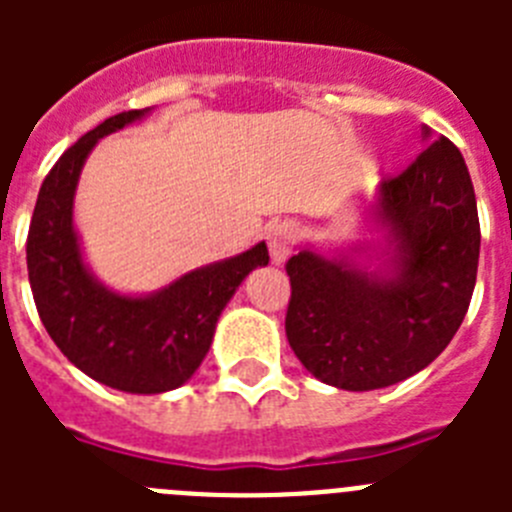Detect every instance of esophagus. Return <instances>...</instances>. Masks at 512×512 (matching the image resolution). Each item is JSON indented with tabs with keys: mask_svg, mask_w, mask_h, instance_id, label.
<instances>
[{
	"mask_svg": "<svg viewBox=\"0 0 512 512\" xmlns=\"http://www.w3.org/2000/svg\"><path fill=\"white\" fill-rule=\"evenodd\" d=\"M297 235H300V228L295 223H289V220L277 223L269 230V253L274 264H284L287 261V256L292 253V248L297 243Z\"/></svg>",
	"mask_w": 512,
	"mask_h": 512,
	"instance_id": "1",
	"label": "esophagus"
}]
</instances>
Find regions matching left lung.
<instances>
[{"label":"left lung","instance_id":"obj_1","mask_svg":"<svg viewBox=\"0 0 512 512\" xmlns=\"http://www.w3.org/2000/svg\"><path fill=\"white\" fill-rule=\"evenodd\" d=\"M423 138L428 146L372 202L384 269L312 248L287 261V341L312 377L338 390H382L418 374L469 310L479 261L472 179L449 138L431 143L428 128Z\"/></svg>","mask_w":512,"mask_h":512}]
</instances>
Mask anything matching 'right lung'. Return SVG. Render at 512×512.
I'll use <instances>...</instances> for the list:
<instances>
[{
  "label": "right lung",
  "mask_w": 512,
  "mask_h": 512,
  "mask_svg": "<svg viewBox=\"0 0 512 512\" xmlns=\"http://www.w3.org/2000/svg\"><path fill=\"white\" fill-rule=\"evenodd\" d=\"M130 110L81 135L45 176L27 233V277L35 307L61 354L97 382L130 395L182 387L210 351L220 312L256 266L266 243L189 271L151 295H120L94 277L74 228L81 166L104 135L140 120Z\"/></svg>",
  "instance_id": "add662e5"
}]
</instances>
